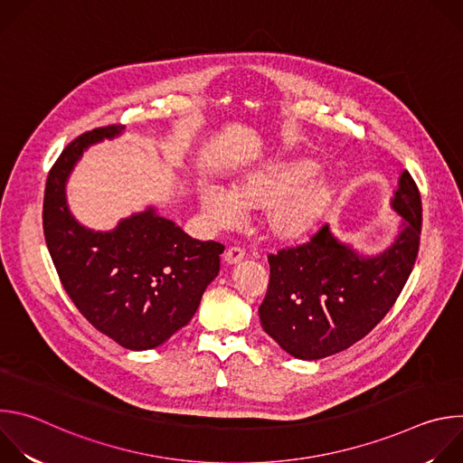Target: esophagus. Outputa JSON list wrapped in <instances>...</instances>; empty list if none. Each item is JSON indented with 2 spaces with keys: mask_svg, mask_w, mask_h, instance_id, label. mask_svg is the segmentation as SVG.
<instances>
[{
  "mask_svg": "<svg viewBox=\"0 0 463 463\" xmlns=\"http://www.w3.org/2000/svg\"><path fill=\"white\" fill-rule=\"evenodd\" d=\"M243 256H245L243 249H240V247H231V249H227V252H225V261L229 263V266H234V263H238V261L243 260Z\"/></svg>",
  "mask_w": 463,
  "mask_h": 463,
  "instance_id": "1",
  "label": "esophagus"
}]
</instances>
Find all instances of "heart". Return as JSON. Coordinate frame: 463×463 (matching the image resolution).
<instances>
[{
    "instance_id": "obj_1",
    "label": "heart",
    "mask_w": 463,
    "mask_h": 463,
    "mask_svg": "<svg viewBox=\"0 0 463 463\" xmlns=\"http://www.w3.org/2000/svg\"><path fill=\"white\" fill-rule=\"evenodd\" d=\"M309 159H288L249 172L232 183L231 192L220 184L197 188V203L214 229L236 222L240 209L260 211L266 234L280 243L307 238L335 202V184Z\"/></svg>"
}]
</instances>
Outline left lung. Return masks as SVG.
Instances as JSON below:
<instances>
[{"label":"left lung","instance_id":"left-lung-1","mask_svg":"<svg viewBox=\"0 0 463 463\" xmlns=\"http://www.w3.org/2000/svg\"><path fill=\"white\" fill-rule=\"evenodd\" d=\"M390 207L402 229L377 254H363L324 225L307 243L271 254L269 288L258 313L263 332L302 361L361 341L390 311L420 249L421 195L405 170Z\"/></svg>","mask_w":463,"mask_h":463}]
</instances>
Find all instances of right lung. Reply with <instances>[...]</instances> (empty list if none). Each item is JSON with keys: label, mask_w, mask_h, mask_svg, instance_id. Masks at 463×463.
Returning <instances> with one entry per match:
<instances>
[{"label": "right lung", "mask_w": 463, "mask_h": 463, "mask_svg": "<svg viewBox=\"0 0 463 463\" xmlns=\"http://www.w3.org/2000/svg\"><path fill=\"white\" fill-rule=\"evenodd\" d=\"M124 126L88 131L65 148L45 183L43 234L60 282L77 309L122 348L152 350L186 326L220 273L218 241L190 238L156 207L122 218L111 231L75 220L65 184L84 152Z\"/></svg>", "instance_id": "obj_1"}]
</instances>
